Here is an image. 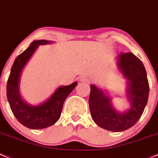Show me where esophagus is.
<instances>
[{
    "mask_svg": "<svg viewBox=\"0 0 158 158\" xmlns=\"http://www.w3.org/2000/svg\"><path fill=\"white\" fill-rule=\"evenodd\" d=\"M80 81L82 82H89V79L87 77H85V76L80 78Z\"/></svg>",
    "mask_w": 158,
    "mask_h": 158,
    "instance_id": "1",
    "label": "esophagus"
}]
</instances>
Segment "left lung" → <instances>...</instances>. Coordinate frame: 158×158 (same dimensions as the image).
Instances as JSON below:
<instances>
[{
  "label": "left lung",
  "mask_w": 158,
  "mask_h": 158,
  "mask_svg": "<svg viewBox=\"0 0 158 158\" xmlns=\"http://www.w3.org/2000/svg\"><path fill=\"white\" fill-rule=\"evenodd\" d=\"M117 68L127 81V98L130 107L119 112L112 104L111 98L94 85H91L89 108L94 122L98 127L112 132L127 130L136 123L147 104L149 85L142 61L132 53L120 54Z\"/></svg>",
  "instance_id": "left-lung-1"
}]
</instances>
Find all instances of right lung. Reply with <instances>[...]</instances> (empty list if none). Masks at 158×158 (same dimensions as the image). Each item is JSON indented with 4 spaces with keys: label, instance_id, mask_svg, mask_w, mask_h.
I'll return each instance as SVG.
<instances>
[{
    "label": "right lung",
    "instance_id": "obj_1",
    "mask_svg": "<svg viewBox=\"0 0 158 158\" xmlns=\"http://www.w3.org/2000/svg\"><path fill=\"white\" fill-rule=\"evenodd\" d=\"M51 41L35 40L15 60L10 70L7 85L6 97L13 115L26 127L31 129H44L54 125L60 117L63 105L78 82L69 85L60 86L50 98L39 105L28 104L21 97L19 83L23 68L39 45L51 44Z\"/></svg>",
    "mask_w": 158,
    "mask_h": 158
}]
</instances>
